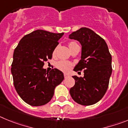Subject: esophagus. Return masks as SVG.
<instances>
[{
    "instance_id": "34e87169",
    "label": "esophagus",
    "mask_w": 128,
    "mask_h": 128,
    "mask_svg": "<svg viewBox=\"0 0 128 128\" xmlns=\"http://www.w3.org/2000/svg\"><path fill=\"white\" fill-rule=\"evenodd\" d=\"M64 77H65V78H67L68 77H69V75L67 74H64Z\"/></svg>"
}]
</instances>
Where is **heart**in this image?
<instances>
[{
  "instance_id": "obj_1",
  "label": "heart",
  "mask_w": 128,
  "mask_h": 128,
  "mask_svg": "<svg viewBox=\"0 0 128 128\" xmlns=\"http://www.w3.org/2000/svg\"><path fill=\"white\" fill-rule=\"evenodd\" d=\"M74 44H76L75 42H71L68 44V47H70L72 46V45H74ZM57 48L58 47H56V48H54V49L52 51V56H55L56 54V51H57ZM72 66V63H70L69 62H67V61H64V60H61L59 61L56 63V66L57 68L58 69L60 70L63 71V72H68V71L71 68Z\"/></svg>"
}]
</instances>
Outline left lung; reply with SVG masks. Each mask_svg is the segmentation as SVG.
Returning <instances> with one entry per match:
<instances>
[{"label":"left lung","instance_id":"obj_1","mask_svg":"<svg viewBox=\"0 0 128 128\" xmlns=\"http://www.w3.org/2000/svg\"><path fill=\"white\" fill-rule=\"evenodd\" d=\"M69 38L76 40L82 46L81 59L74 70L84 72L82 78L73 76L75 84L70 89V94L80 104H94L104 96L112 72L108 46L103 38L86 28L73 32Z\"/></svg>","mask_w":128,"mask_h":128}]
</instances>
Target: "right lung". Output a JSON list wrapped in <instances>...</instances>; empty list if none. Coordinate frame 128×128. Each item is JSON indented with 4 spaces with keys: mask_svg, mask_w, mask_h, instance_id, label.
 I'll list each match as a JSON object with an SVG mask.
<instances>
[{
    "mask_svg": "<svg viewBox=\"0 0 128 128\" xmlns=\"http://www.w3.org/2000/svg\"><path fill=\"white\" fill-rule=\"evenodd\" d=\"M63 34L34 30L24 36L14 49L11 68L13 84L20 98L30 106L48 103L56 86L64 80L63 72L57 68L50 72L43 68Z\"/></svg>",
    "mask_w": 128,
    "mask_h": 128,
    "instance_id": "right-lung-1",
    "label": "right lung"
}]
</instances>
